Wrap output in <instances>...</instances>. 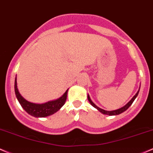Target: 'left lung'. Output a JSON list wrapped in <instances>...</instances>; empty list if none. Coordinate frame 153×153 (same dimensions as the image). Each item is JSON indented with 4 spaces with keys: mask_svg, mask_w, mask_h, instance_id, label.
<instances>
[{
    "mask_svg": "<svg viewBox=\"0 0 153 153\" xmlns=\"http://www.w3.org/2000/svg\"><path fill=\"white\" fill-rule=\"evenodd\" d=\"M139 92H140V89H139V90L137 91L136 95H135L133 97H132L131 100H130L129 102H128V103L126 105H124V106H123V107L121 108H119V109H118V110H115V111H105V110L100 108H99V107H97V106L94 103V102H92V100H91V99H90V96H89V95H87V98H88V100H89V102H90V104L92 105L93 106V107H95V108H97V110H98L100 112H101V113H102V114H105V115H109V116H116V115L121 114V113L124 112L125 111H126V110H127L128 108L130 107V105H131L132 104V102H134V100L136 99V97H137V95H138Z\"/></svg>",
    "mask_w": 153,
    "mask_h": 153,
    "instance_id": "left-lung-1",
    "label": "left lung"
}]
</instances>
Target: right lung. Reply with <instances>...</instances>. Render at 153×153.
I'll return each mask as SVG.
<instances>
[{
    "label": "right lung",
    "instance_id": "1",
    "mask_svg": "<svg viewBox=\"0 0 153 153\" xmlns=\"http://www.w3.org/2000/svg\"><path fill=\"white\" fill-rule=\"evenodd\" d=\"M14 90L16 98L19 102V103L21 104L22 107L29 114L34 116V117H46V116H51V115L57 112L58 110H60V108L65 104L68 92L67 90L61 97H59L57 100H55L48 101V102L42 104H36L26 100L20 95L18 88H17L16 77L15 78Z\"/></svg>",
    "mask_w": 153,
    "mask_h": 153
}]
</instances>
